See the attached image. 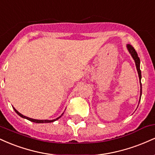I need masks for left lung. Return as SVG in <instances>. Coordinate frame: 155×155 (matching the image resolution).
<instances>
[{
  "mask_svg": "<svg viewBox=\"0 0 155 155\" xmlns=\"http://www.w3.org/2000/svg\"><path fill=\"white\" fill-rule=\"evenodd\" d=\"M127 49L128 50L129 53L130 54L131 56H132L133 59L134 60L135 63H136V69L137 71H138V77H139V82H140V97H139V102H138V104H139L140 101V97H141V95H142V87H141V71H140V59L138 58V54L135 50L134 48L133 47V46H131L130 44H127Z\"/></svg>",
  "mask_w": 155,
  "mask_h": 155,
  "instance_id": "obj_1",
  "label": "left lung"
}]
</instances>
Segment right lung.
<instances>
[{
    "mask_svg": "<svg viewBox=\"0 0 155 155\" xmlns=\"http://www.w3.org/2000/svg\"><path fill=\"white\" fill-rule=\"evenodd\" d=\"M13 108H14V110H15V111L16 113H17L19 117H22V118L26 119V120H29V121H31V122H35V123H49V122H54V121L58 120V119H60V117H61L62 115L63 114V113H64V112H63V113L61 114V116H60L59 117H58V118L54 119V120H35V119L29 118V117L24 116V115H22V114L19 113L18 111H17V110L15 109V108L13 107Z\"/></svg>",
    "mask_w": 155,
    "mask_h": 155,
    "instance_id": "obj_1",
    "label": "right lung"
}]
</instances>
